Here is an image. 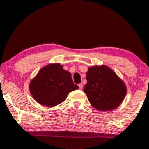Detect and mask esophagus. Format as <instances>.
<instances>
[{
	"label": "esophagus",
	"mask_w": 149,
	"mask_h": 149,
	"mask_svg": "<svg viewBox=\"0 0 149 149\" xmlns=\"http://www.w3.org/2000/svg\"><path fill=\"white\" fill-rule=\"evenodd\" d=\"M79 89H80V90H82V88H83V84H79Z\"/></svg>",
	"instance_id": "esophagus-1"
}]
</instances>
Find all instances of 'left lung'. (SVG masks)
Listing matches in <instances>:
<instances>
[{
    "mask_svg": "<svg viewBox=\"0 0 149 149\" xmlns=\"http://www.w3.org/2000/svg\"><path fill=\"white\" fill-rule=\"evenodd\" d=\"M87 84L84 92L90 104L99 111L116 109L126 94L124 82L106 65L93 66L87 72Z\"/></svg>",
    "mask_w": 149,
    "mask_h": 149,
    "instance_id": "obj_1",
    "label": "left lung"
}]
</instances>
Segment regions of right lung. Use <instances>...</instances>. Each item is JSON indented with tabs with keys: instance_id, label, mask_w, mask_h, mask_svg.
Listing matches in <instances>:
<instances>
[{
	"instance_id": "obj_1",
	"label": "right lung",
	"mask_w": 149,
	"mask_h": 149,
	"mask_svg": "<svg viewBox=\"0 0 149 149\" xmlns=\"http://www.w3.org/2000/svg\"><path fill=\"white\" fill-rule=\"evenodd\" d=\"M78 89L70 72L64 70L59 63L43 67L29 84V90L34 100L48 107L62 103L70 92Z\"/></svg>"
}]
</instances>
